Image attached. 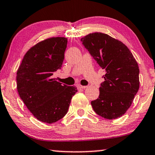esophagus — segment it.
<instances>
[{"instance_id": "obj_1", "label": "esophagus", "mask_w": 155, "mask_h": 155, "mask_svg": "<svg viewBox=\"0 0 155 155\" xmlns=\"http://www.w3.org/2000/svg\"><path fill=\"white\" fill-rule=\"evenodd\" d=\"M78 87L80 89H84V88H87V86H82V85H80V84H79V85H78Z\"/></svg>"}]
</instances>
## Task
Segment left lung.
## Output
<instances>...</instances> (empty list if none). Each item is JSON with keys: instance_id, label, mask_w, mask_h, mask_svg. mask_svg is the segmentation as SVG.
Here are the masks:
<instances>
[{"instance_id": "1", "label": "left lung", "mask_w": 155, "mask_h": 155, "mask_svg": "<svg viewBox=\"0 0 155 155\" xmlns=\"http://www.w3.org/2000/svg\"><path fill=\"white\" fill-rule=\"evenodd\" d=\"M84 47L106 71L99 96L91 101L99 116L111 120L126 113L139 90V67L128 48L107 34L95 32L81 39Z\"/></svg>"}]
</instances>
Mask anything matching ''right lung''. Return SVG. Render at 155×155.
I'll list each match as a JSON object with an SVG mask.
<instances>
[{"mask_svg": "<svg viewBox=\"0 0 155 155\" xmlns=\"http://www.w3.org/2000/svg\"><path fill=\"white\" fill-rule=\"evenodd\" d=\"M68 40L52 37L32 46L25 55L17 72V89L33 116L46 124L64 117L77 87L57 82L52 78L61 69Z\"/></svg>", "mask_w": 155, "mask_h": 155, "instance_id": "obj_1", "label": "right lung"}]
</instances>
